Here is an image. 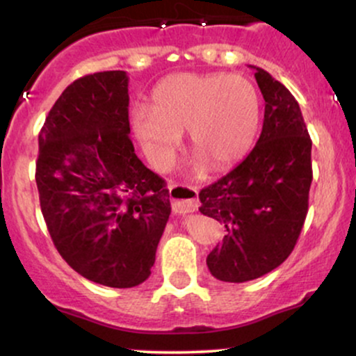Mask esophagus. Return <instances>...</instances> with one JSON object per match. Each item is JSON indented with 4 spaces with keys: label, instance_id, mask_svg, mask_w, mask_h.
I'll use <instances>...</instances> for the list:
<instances>
[{
    "label": "esophagus",
    "instance_id": "obj_1",
    "mask_svg": "<svg viewBox=\"0 0 356 356\" xmlns=\"http://www.w3.org/2000/svg\"><path fill=\"white\" fill-rule=\"evenodd\" d=\"M169 194L175 214H187V212L197 209L199 191L195 187L184 186V184H169Z\"/></svg>",
    "mask_w": 356,
    "mask_h": 356
}]
</instances>
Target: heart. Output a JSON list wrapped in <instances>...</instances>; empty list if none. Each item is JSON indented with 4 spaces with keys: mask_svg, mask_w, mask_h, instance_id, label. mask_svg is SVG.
I'll list each match as a JSON object with an SVG mask.
<instances>
[{
    "mask_svg": "<svg viewBox=\"0 0 356 356\" xmlns=\"http://www.w3.org/2000/svg\"><path fill=\"white\" fill-rule=\"evenodd\" d=\"M132 130L150 164L169 169L189 130L199 155L194 170L209 161L227 167L248 154L261 122V97L251 80L226 73H177L152 92V107L132 110Z\"/></svg>",
    "mask_w": 356,
    "mask_h": 356,
    "instance_id": "obj_1",
    "label": "heart"
}]
</instances>
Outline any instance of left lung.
<instances>
[{
  "label": "left lung",
  "instance_id": "8db88e82",
  "mask_svg": "<svg viewBox=\"0 0 356 356\" xmlns=\"http://www.w3.org/2000/svg\"><path fill=\"white\" fill-rule=\"evenodd\" d=\"M254 68L264 122L254 149L218 182L199 192L204 216L226 227L206 263L226 283L268 275L291 254L308 212L312 138L300 105L283 83Z\"/></svg>",
  "mask_w": 356,
  "mask_h": 356
}]
</instances>
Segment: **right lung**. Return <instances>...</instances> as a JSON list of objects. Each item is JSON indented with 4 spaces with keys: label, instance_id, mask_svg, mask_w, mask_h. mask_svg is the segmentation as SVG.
I'll list each match as a JSON object with an SVG mask.
<instances>
[{
    "label": "right lung",
    "instance_id": "1",
    "mask_svg": "<svg viewBox=\"0 0 356 356\" xmlns=\"http://www.w3.org/2000/svg\"><path fill=\"white\" fill-rule=\"evenodd\" d=\"M129 75L68 85L38 136L40 206L60 256L87 280L134 288L150 276L170 216L164 179L129 137Z\"/></svg>",
    "mask_w": 356,
    "mask_h": 356
}]
</instances>
